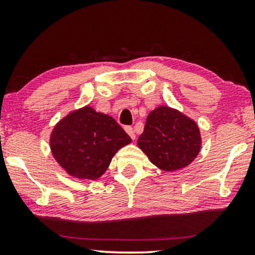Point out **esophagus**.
I'll return each mask as SVG.
<instances>
[{"label": "esophagus", "mask_w": 255, "mask_h": 255, "mask_svg": "<svg viewBox=\"0 0 255 255\" xmlns=\"http://www.w3.org/2000/svg\"><path fill=\"white\" fill-rule=\"evenodd\" d=\"M125 129H126V131H127L128 135L130 136V139H131V140L135 139V133H134V129H133V128H131V127H129V126H128V127H126Z\"/></svg>", "instance_id": "esophagus-1"}]
</instances>
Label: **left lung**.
Listing matches in <instances>:
<instances>
[{
	"instance_id": "left-lung-1",
	"label": "left lung",
	"mask_w": 255,
	"mask_h": 255,
	"mask_svg": "<svg viewBox=\"0 0 255 255\" xmlns=\"http://www.w3.org/2000/svg\"><path fill=\"white\" fill-rule=\"evenodd\" d=\"M201 144L197 122L168 105L150 111L144 131L137 139V147L163 171L188 166L200 152Z\"/></svg>"
}]
</instances>
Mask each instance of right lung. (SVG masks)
<instances>
[{
    "mask_svg": "<svg viewBox=\"0 0 255 255\" xmlns=\"http://www.w3.org/2000/svg\"><path fill=\"white\" fill-rule=\"evenodd\" d=\"M131 139L115 119L85 105L55 125L49 144L55 160L69 176L98 180L120 148Z\"/></svg>",
    "mask_w": 255,
    "mask_h": 255,
    "instance_id": "add662e5",
    "label": "right lung"
}]
</instances>
